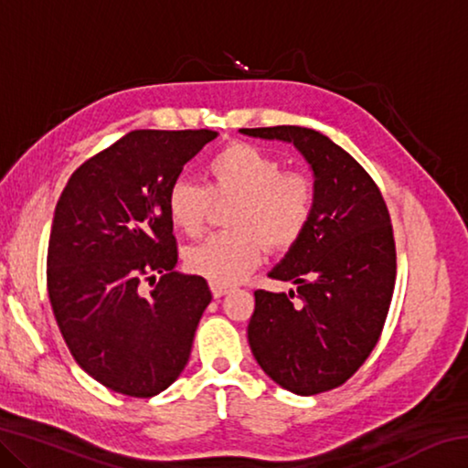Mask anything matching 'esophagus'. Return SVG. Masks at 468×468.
Returning a JSON list of instances; mask_svg holds the SVG:
<instances>
[{"label":"esophagus","mask_w":468,"mask_h":468,"mask_svg":"<svg viewBox=\"0 0 468 468\" xmlns=\"http://www.w3.org/2000/svg\"><path fill=\"white\" fill-rule=\"evenodd\" d=\"M210 289H212V297L215 299H220L223 295H227L229 291H231L229 287H225V284H217V282H212Z\"/></svg>","instance_id":"34e87169"}]
</instances>
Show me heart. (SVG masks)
Returning a JSON list of instances; mask_svg holds the SVG:
<instances>
[{
  "label": "heart",
  "instance_id": "1",
  "mask_svg": "<svg viewBox=\"0 0 468 468\" xmlns=\"http://www.w3.org/2000/svg\"><path fill=\"white\" fill-rule=\"evenodd\" d=\"M208 184L176 179L167 192L171 223L189 237L202 233L212 197L233 200L227 212L231 231L208 235L189 245L184 262L189 272L217 284H233L251 272L271 250H291L305 235L315 208V184L299 171H284L266 150L235 142L206 163Z\"/></svg>",
  "mask_w": 468,
  "mask_h": 468
}]
</instances>
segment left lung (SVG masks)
I'll use <instances>...</instances> for the list:
<instances>
[{"instance_id":"obj_1","label":"left lung","mask_w":468,"mask_h":468,"mask_svg":"<svg viewBox=\"0 0 468 468\" xmlns=\"http://www.w3.org/2000/svg\"><path fill=\"white\" fill-rule=\"evenodd\" d=\"M239 132L291 142L315 184L310 227L268 274L297 284L301 303L292 305V291L253 292L251 353L284 390H332L363 366L382 335L396 279L390 215L369 173L324 133L299 125Z\"/></svg>"}]
</instances>
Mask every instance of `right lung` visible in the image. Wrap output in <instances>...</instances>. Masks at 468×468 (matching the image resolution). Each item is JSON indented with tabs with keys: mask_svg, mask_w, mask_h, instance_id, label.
Instances as JSON below:
<instances>
[{
	"mask_svg": "<svg viewBox=\"0 0 468 468\" xmlns=\"http://www.w3.org/2000/svg\"><path fill=\"white\" fill-rule=\"evenodd\" d=\"M215 138L212 130H133L82 163L55 206L53 315L78 366L109 390L150 399L187 366L212 292L202 276L176 271L167 192Z\"/></svg>",
	"mask_w": 468,
	"mask_h": 468,
	"instance_id": "obj_1",
	"label": "right lung"
}]
</instances>
